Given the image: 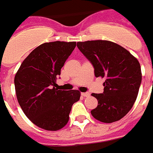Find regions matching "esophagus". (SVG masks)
<instances>
[{"instance_id": "obj_1", "label": "esophagus", "mask_w": 153, "mask_h": 153, "mask_svg": "<svg viewBox=\"0 0 153 153\" xmlns=\"http://www.w3.org/2000/svg\"><path fill=\"white\" fill-rule=\"evenodd\" d=\"M81 96H84V97H88L90 96V94L88 92H83V93H81Z\"/></svg>"}]
</instances>
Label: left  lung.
Masks as SVG:
<instances>
[{
	"label": "left lung",
	"instance_id": "1",
	"mask_svg": "<svg viewBox=\"0 0 153 153\" xmlns=\"http://www.w3.org/2000/svg\"><path fill=\"white\" fill-rule=\"evenodd\" d=\"M76 46L92 64L96 77L106 79L103 92L91 94L98 100L91 115L105 123L120 120L137 97L142 77L140 63L127 50L111 41L78 42Z\"/></svg>",
	"mask_w": 153,
	"mask_h": 153
}]
</instances>
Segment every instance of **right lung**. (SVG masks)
Here are the masks:
<instances>
[{
    "mask_svg": "<svg viewBox=\"0 0 153 153\" xmlns=\"http://www.w3.org/2000/svg\"><path fill=\"white\" fill-rule=\"evenodd\" d=\"M76 42H45L30 52L15 76L17 100L25 115L35 126L56 131L66 125L72 106L80 100L77 90L55 88L57 76Z\"/></svg>",
    "mask_w": 153,
    "mask_h": 153,
    "instance_id": "add662e5",
    "label": "right lung"
}]
</instances>
